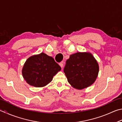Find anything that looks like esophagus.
I'll return each instance as SVG.
<instances>
[{
	"instance_id": "obj_1",
	"label": "esophagus",
	"mask_w": 122,
	"mask_h": 122,
	"mask_svg": "<svg viewBox=\"0 0 122 122\" xmlns=\"http://www.w3.org/2000/svg\"><path fill=\"white\" fill-rule=\"evenodd\" d=\"M59 65L60 66V67L62 68L63 67V62H60L59 63Z\"/></svg>"
}]
</instances>
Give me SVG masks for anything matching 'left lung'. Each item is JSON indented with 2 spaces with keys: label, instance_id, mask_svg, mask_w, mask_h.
<instances>
[{
  "label": "left lung",
  "instance_id": "obj_1",
  "mask_svg": "<svg viewBox=\"0 0 122 122\" xmlns=\"http://www.w3.org/2000/svg\"><path fill=\"white\" fill-rule=\"evenodd\" d=\"M63 71L68 82L78 90L88 87L98 76L99 66L94 57L88 53H76L66 61Z\"/></svg>",
  "mask_w": 122,
  "mask_h": 122
}]
</instances>
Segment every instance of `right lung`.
Instances as JSON below:
<instances>
[{"instance_id": "obj_1", "label": "right lung", "mask_w": 122, "mask_h": 122, "mask_svg": "<svg viewBox=\"0 0 122 122\" xmlns=\"http://www.w3.org/2000/svg\"><path fill=\"white\" fill-rule=\"evenodd\" d=\"M61 69L52 57L41 53L27 59L23 66L22 75L30 85L43 87L50 83Z\"/></svg>"}]
</instances>
